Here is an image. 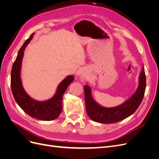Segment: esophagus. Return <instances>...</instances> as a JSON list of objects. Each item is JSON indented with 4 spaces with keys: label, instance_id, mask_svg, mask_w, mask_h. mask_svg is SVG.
Instances as JSON below:
<instances>
[{
    "label": "esophagus",
    "instance_id": "34e87169",
    "mask_svg": "<svg viewBox=\"0 0 159 159\" xmlns=\"http://www.w3.org/2000/svg\"><path fill=\"white\" fill-rule=\"evenodd\" d=\"M81 80H83V81L87 80L88 79V75H87V74L85 73V72H83V73L81 74Z\"/></svg>",
    "mask_w": 159,
    "mask_h": 159
}]
</instances>
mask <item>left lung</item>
<instances>
[{"mask_svg":"<svg viewBox=\"0 0 159 159\" xmlns=\"http://www.w3.org/2000/svg\"><path fill=\"white\" fill-rule=\"evenodd\" d=\"M146 88L145 69L139 77L138 88L131 98L123 103L113 107H105L97 103L91 95V89L89 85L84 86L85 103L89 117L93 121L100 123H114L127 118L133 114L140 105Z\"/></svg>","mask_w":159,"mask_h":159,"instance_id":"1","label":"left lung"}]
</instances>
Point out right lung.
I'll use <instances>...</instances> for the list:
<instances>
[{
  "label": "right lung",
  "instance_id": "obj_1",
  "mask_svg": "<svg viewBox=\"0 0 159 159\" xmlns=\"http://www.w3.org/2000/svg\"><path fill=\"white\" fill-rule=\"evenodd\" d=\"M34 33L24 43L19 50L11 70V89L14 98L20 107L32 117L43 121H52L59 116L62 111V96L68 86L74 81L73 75H68L58 85L53 97L46 101L39 102L30 98L24 89L20 78L21 64L24 51L32 39Z\"/></svg>",
  "mask_w": 159,
  "mask_h": 159
}]
</instances>
